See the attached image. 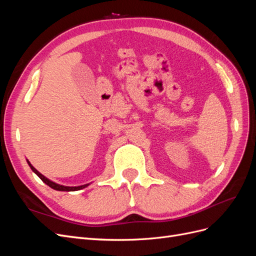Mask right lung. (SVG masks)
Returning <instances> with one entry per match:
<instances>
[{"instance_id": "add662e5", "label": "right lung", "mask_w": 256, "mask_h": 256, "mask_svg": "<svg viewBox=\"0 0 256 256\" xmlns=\"http://www.w3.org/2000/svg\"><path fill=\"white\" fill-rule=\"evenodd\" d=\"M28 166H30V168H32V171L40 178V180L46 184H48L49 187H51L52 189H54V190H58V191H76V190H81V189H83V188H85V187H88V186L90 184H82V186H78V187H67V186H63V184H56V182H51L50 180H48L47 177H44L42 174H40V172L37 171V170L30 164V161L28 160Z\"/></svg>"}]
</instances>
